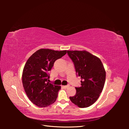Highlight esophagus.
Returning a JSON list of instances; mask_svg holds the SVG:
<instances>
[{"instance_id":"34e87169","label":"esophagus","mask_w":129,"mask_h":129,"mask_svg":"<svg viewBox=\"0 0 129 129\" xmlns=\"http://www.w3.org/2000/svg\"><path fill=\"white\" fill-rule=\"evenodd\" d=\"M63 88H65V89H67V88H68L69 87V85H63Z\"/></svg>"}]
</instances>
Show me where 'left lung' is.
Instances as JSON below:
<instances>
[{
  "mask_svg": "<svg viewBox=\"0 0 129 129\" xmlns=\"http://www.w3.org/2000/svg\"><path fill=\"white\" fill-rule=\"evenodd\" d=\"M67 53L82 80L81 86L75 87V95L69 99L79 107L87 108L96 102L103 89L106 76L104 66L99 58L85 50H67Z\"/></svg>",
  "mask_w": 129,
  "mask_h": 129,
  "instance_id": "8db88e82",
  "label": "left lung"
}]
</instances>
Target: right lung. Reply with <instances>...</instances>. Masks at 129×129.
Listing matches in <instances>:
<instances>
[{
	"label": "right lung",
	"instance_id": "obj_1",
	"mask_svg": "<svg viewBox=\"0 0 129 129\" xmlns=\"http://www.w3.org/2000/svg\"><path fill=\"white\" fill-rule=\"evenodd\" d=\"M67 50L40 49L27 60L23 69L22 81L27 96L34 104L46 107L55 102L61 87L49 83V72L55 61Z\"/></svg>",
	"mask_w": 129,
	"mask_h": 129
}]
</instances>
